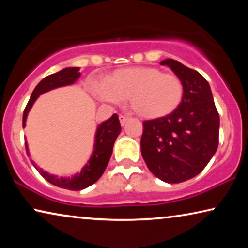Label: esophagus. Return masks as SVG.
Segmentation results:
<instances>
[{"label":"esophagus","instance_id":"34e87169","mask_svg":"<svg viewBox=\"0 0 248 248\" xmlns=\"http://www.w3.org/2000/svg\"><path fill=\"white\" fill-rule=\"evenodd\" d=\"M130 120V117L128 116H125V115H120V122H121V125L122 126H124L125 123Z\"/></svg>","mask_w":248,"mask_h":248}]
</instances>
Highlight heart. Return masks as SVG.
Masks as SVG:
<instances>
[{"mask_svg":"<svg viewBox=\"0 0 248 248\" xmlns=\"http://www.w3.org/2000/svg\"><path fill=\"white\" fill-rule=\"evenodd\" d=\"M93 91L100 100L111 104L130 99L132 109L147 120L174 113L184 97V86L176 74L152 66L115 71L106 81L93 82Z\"/></svg>","mask_w":248,"mask_h":248,"instance_id":"b5f03b06","label":"heart"}]
</instances>
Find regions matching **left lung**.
<instances>
[{
	"mask_svg": "<svg viewBox=\"0 0 248 248\" xmlns=\"http://www.w3.org/2000/svg\"><path fill=\"white\" fill-rule=\"evenodd\" d=\"M184 86V97L174 113L143 122L141 154L149 170L169 184L199 175L216 154L220 118L210 86L198 71L167 59Z\"/></svg>",
	"mask_w": 248,
	"mask_h": 248,
	"instance_id": "obj_1",
	"label": "left lung"
}]
</instances>
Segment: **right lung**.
<instances>
[{
    "label": "right lung",
    "mask_w": 248,
    "mask_h": 248,
    "mask_svg": "<svg viewBox=\"0 0 248 248\" xmlns=\"http://www.w3.org/2000/svg\"><path fill=\"white\" fill-rule=\"evenodd\" d=\"M80 72L79 67H66V69L61 70L60 72L50 74V76L44 78L40 82L37 84L35 89H33L31 97L23 111V118H22V126H26V120L27 115H28L30 108L35 103V100L38 98L39 94L47 91L55 89V88L67 86V84H72L73 82L79 79ZM121 123L118 120L117 114H114L109 120L105 121L101 123L97 128L96 133V140H94V150L91 155L90 160L88 164L82 168L80 174L74 175L73 177H57V176L50 175L48 172L44 171L35 165L37 170L39 174L49 182L50 184L59 186L61 188L71 189V191H80V189L87 188L88 186L93 185L96 183L98 179L101 177L104 174L105 169H106L108 161H109L111 152H113L114 142L121 133ZM26 151L27 155H29L28 145L26 143Z\"/></svg>",
    "instance_id": "obj_1"
}]
</instances>
